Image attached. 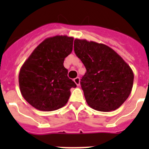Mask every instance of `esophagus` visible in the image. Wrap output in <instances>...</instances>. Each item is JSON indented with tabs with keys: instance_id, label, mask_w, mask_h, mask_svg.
I'll return each instance as SVG.
<instances>
[{
	"instance_id": "esophagus-1",
	"label": "esophagus",
	"mask_w": 149,
	"mask_h": 149,
	"mask_svg": "<svg viewBox=\"0 0 149 149\" xmlns=\"http://www.w3.org/2000/svg\"><path fill=\"white\" fill-rule=\"evenodd\" d=\"M74 82L75 83L77 86H80V78L79 77H76V78L74 79Z\"/></svg>"
}]
</instances>
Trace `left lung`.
<instances>
[{
    "instance_id": "obj_1",
    "label": "left lung",
    "mask_w": 149,
    "mask_h": 149,
    "mask_svg": "<svg viewBox=\"0 0 149 149\" xmlns=\"http://www.w3.org/2000/svg\"><path fill=\"white\" fill-rule=\"evenodd\" d=\"M74 50L86 69L81 84L88 105L101 112L119 108L132 90L131 67L104 44L76 39Z\"/></svg>"
}]
</instances>
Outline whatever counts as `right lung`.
Here are the masks:
<instances>
[{
	"mask_svg": "<svg viewBox=\"0 0 149 149\" xmlns=\"http://www.w3.org/2000/svg\"><path fill=\"white\" fill-rule=\"evenodd\" d=\"M73 41L67 36L47 38L22 65L18 75L21 93L36 109L54 111L61 108L68 102L71 88L77 86L63 65L72 53Z\"/></svg>",
	"mask_w": 149,
	"mask_h": 149,
	"instance_id": "right-lung-1",
	"label": "right lung"
}]
</instances>
